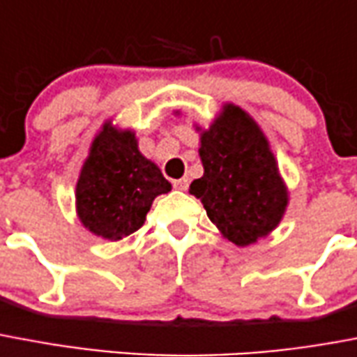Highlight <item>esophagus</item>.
<instances>
[{
	"label": "esophagus",
	"mask_w": 357,
	"mask_h": 357,
	"mask_svg": "<svg viewBox=\"0 0 357 357\" xmlns=\"http://www.w3.org/2000/svg\"><path fill=\"white\" fill-rule=\"evenodd\" d=\"M173 186H175L176 190L184 192V190H188V178H178V181H173Z\"/></svg>",
	"instance_id": "obj_1"
}]
</instances>
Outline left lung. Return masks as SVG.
I'll return each mask as SVG.
<instances>
[{
    "instance_id": "8db88e82",
    "label": "left lung",
    "mask_w": 357,
    "mask_h": 357,
    "mask_svg": "<svg viewBox=\"0 0 357 357\" xmlns=\"http://www.w3.org/2000/svg\"><path fill=\"white\" fill-rule=\"evenodd\" d=\"M201 130V127H197ZM202 173L190 184L223 238L238 247L256 243L280 225L289 192L264 130L241 107L225 102L201 130Z\"/></svg>"
}]
</instances>
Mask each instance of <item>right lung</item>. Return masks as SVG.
Masks as SVG:
<instances>
[{"label":"right lung","mask_w":357,"mask_h":357,"mask_svg":"<svg viewBox=\"0 0 357 357\" xmlns=\"http://www.w3.org/2000/svg\"><path fill=\"white\" fill-rule=\"evenodd\" d=\"M171 192L155 162L138 149L136 134L105 121L75 186L77 218L93 236L118 241L145 223L151 204Z\"/></svg>","instance_id":"right-lung-1"}]
</instances>
